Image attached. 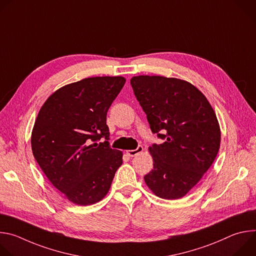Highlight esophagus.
<instances>
[{"instance_id": "34e87169", "label": "esophagus", "mask_w": 256, "mask_h": 256, "mask_svg": "<svg viewBox=\"0 0 256 256\" xmlns=\"http://www.w3.org/2000/svg\"><path fill=\"white\" fill-rule=\"evenodd\" d=\"M142 150H144V148L142 147V146H138V148L136 150H128V151H126V154L130 157H134V156L138 155L140 153H142Z\"/></svg>"}]
</instances>
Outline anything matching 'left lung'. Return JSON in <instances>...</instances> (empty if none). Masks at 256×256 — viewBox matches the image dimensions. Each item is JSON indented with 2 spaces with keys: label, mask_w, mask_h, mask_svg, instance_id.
<instances>
[{
  "label": "left lung",
  "mask_w": 256,
  "mask_h": 256,
  "mask_svg": "<svg viewBox=\"0 0 256 256\" xmlns=\"http://www.w3.org/2000/svg\"><path fill=\"white\" fill-rule=\"evenodd\" d=\"M134 96L153 134L164 140L149 151L153 169L144 179L159 198L184 196L212 166L221 130L206 96L190 83L162 76L130 79Z\"/></svg>",
  "instance_id": "8db88e82"
}]
</instances>
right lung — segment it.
<instances>
[{"label": "right lung", "instance_id": "add662e5", "mask_svg": "<svg viewBox=\"0 0 256 256\" xmlns=\"http://www.w3.org/2000/svg\"><path fill=\"white\" fill-rule=\"evenodd\" d=\"M124 83V77L106 76L66 85L48 98L35 120L31 148L36 162L78 206L101 200L122 164V152L109 146L106 114Z\"/></svg>", "mask_w": 256, "mask_h": 256}]
</instances>
